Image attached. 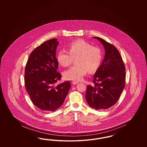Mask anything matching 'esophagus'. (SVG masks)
Listing matches in <instances>:
<instances>
[{"instance_id": "1", "label": "esophagus", "mask_w": 147, "mask_h": 147, "mask_svg": "<svg viewBox=\"0 0 147 147\" xmlns=\"http://www.w3.org/2000/svg\"><path fill=\"white\" fill-rule=\"evenodd\" d=\"M78 83H79V82H72V84L73 85H76V84H78Z\"/></svg>"}]
</instances>
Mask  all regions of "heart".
<instances>
[{
	"instance_id": "heart-1",
	"label": "heart",
	"mask_w": 147,
	"mask_h": 147,
	"mask_svg": "<svg viewBox=\"0 0 147 147\" xmlns=\"http://www.w3.org/2000/svg\"><path fill=\"white\" fill-rule=\"evenodd\" d=\"M69 51L60 50L57 56L58 63L63 67H67L77 58V65L65 70L63 76L65 80L74 82L82 80L87 74L94 73L100 67L102 59V51L98 47L92 46L89 43L78 40L71 42L68 46Z\"/></svg>"
}]
</instances>
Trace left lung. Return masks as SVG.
Here are the masks:
<instances>
[{"instance_id":"8db88e82","label":"left lung","mask_w":147,"mask_h":147,"mask_svg":"<svg viewBox=\"0 0 147 147\" xmlns=\"http://www.w3.org/2000/svg\"><path fill=\"white\" fill-rule=\"evenodd\" d=\"M103 45L105 56L94 76V85H88L85 98L91 108L105 110L115 105L124 89L126 68L118 49L104 40L94 37Z\"/></svg>"}]
</instances>
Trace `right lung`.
Returning a JSON list of instances; mask_svg holds the SVG:
<instances>
[{
    "label": "right lung",
    "instance_id": "1",
    "mask_svg": "<svg viewBox=\"0 0 147 147\" xmlns=\"http://www.w3.org/2000/svg\"><path fill=\"white\" fill-rule=\"evenodd\" d=\"M58 44L56 38L43 42L31 52L25 67L26 90L33 104L45 111L53 112L59 108L71 87L68 81L55 85L61 79L57 71Z\"/></svg>",
    "mask_w": 147,
    "mask_h": 147
}]
</instances>
